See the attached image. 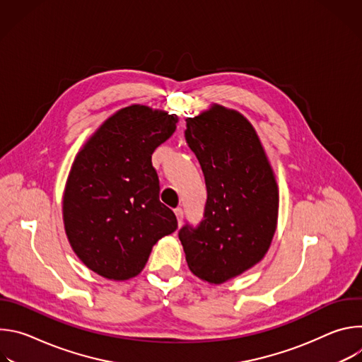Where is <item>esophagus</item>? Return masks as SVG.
Listing matches in <instances>:
<instances>
[{"instance_id": "1", "label": "esophagus", "mask_w": 362, "mask_h": 362, "mask_svg": "<svg viewBox=\"0 0 362 362\" xmlns=\"http://www.w3.org/2000/svg\"><path fill=\"white\" fill-rule=\"evenodd\" d=\"M175 215H176L177 223H179V226H180V223H182V221H183V209H182V208H176V209H175Z\"/></svg>"}]
</instances>
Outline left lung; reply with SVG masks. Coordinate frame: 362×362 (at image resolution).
Masks as SVG:
<instances>
[{
  "mask_svg": "<svg viewBox=\"0 0 362 362\" xmlns=\"http://www.w3.org/2000/svg\"><path fill=\"white\" fill-rule=\"evenodd\" d=\"M185 137L200 163L208 199L200 223H186L179 239L189 269L218 285L268 252L278 221V185L259 137L239 112L214 105L186 119Z\"/></svg>",
  "mask_w": 362,
  "mask_h": 362,
  "instance_id": "1",
  "label": "left lung"
}]
</instances>
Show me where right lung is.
<instances>
[{
  "label": "right lung",
  "instance_id": "1",
  "mask_svg": "<svg viewBox=\"0 0 362 362\" xmlns=\"http://www.w3.org/2000/svg\"><path fill=\"white\" fill-rule=\"evenodd\" d=\"M176 123L173 115L133 105L103 123L76 156L63 219L73 250L93 272L113 281L139 275L153 245L177 229L151 165Z\"/></svg>",
  "mask_w": 362,
  "mask_h": 362
}]
</instances>
